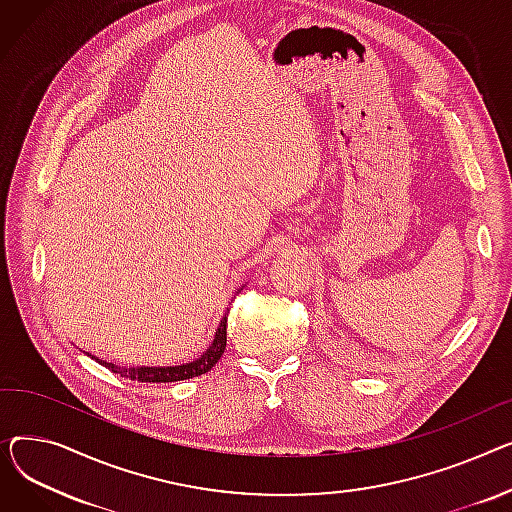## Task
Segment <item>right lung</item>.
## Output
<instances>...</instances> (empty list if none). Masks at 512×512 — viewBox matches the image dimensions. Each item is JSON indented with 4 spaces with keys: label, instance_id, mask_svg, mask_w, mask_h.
Listing matches in <instances>:
<instances>
[{
    "label": "right lung",
    "instance_id": "add662e5",
    "mask_svg": "<svg viewBox=\"0 0 512 512\" xmlns=\"http://www.w3.org/2000/svg\"><path fill=\"white\" fill-rule=\"evenodd\" d=\"M229 314V312H227ZM227 314L221 318L219 328L215 333L213 343L210 347L190 364H182V366H136V368H128V366H115L105 362V359H97L99 364H103L105 368H109L113 374H119L122 378H130V380H138V382H177V380H188L200 374H206L210 368H213L221 355L225 353V345H227Z\"/></svg>",
    "mask_w": 512,
    "mask_h": 512
}]
</instances>
